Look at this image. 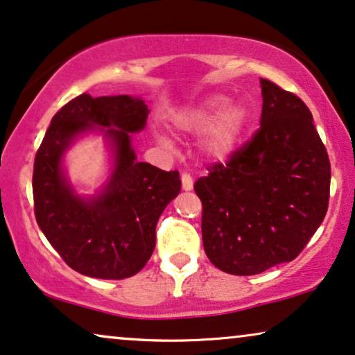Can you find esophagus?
<instances>
[{
  "instance_id": "obj_1",
  "label": "esophagus",
  "mask_w": 355,
  "mask_h": 355,
  "mask_svg": "<svg viewBox=\"0 0 355 355\" xmlns=\"http://www.w3.org/2000/svg\"><path fill=\"white\" fill-rule=\"evenodd\" d=\"M182 188L185 191L191 190V188H193V178H191V175L188 173V172H183L182 173Z\"/></svg>"
}]
</instances>
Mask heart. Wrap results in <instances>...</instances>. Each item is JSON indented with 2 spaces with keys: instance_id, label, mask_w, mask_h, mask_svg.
<instances>
[{
  "instance_id": "obj_1",
  "label": "heart",
  "mask_w": 355,
  "mask_h": 355,
  "mask_svg": "<svg viewBox=\"0 0 355 355\" xmlns=\"http://www.w3.org/2000/svg\"><path fill=\"white\" fill-rule=\"evenodd\" d=\"M178 128L187 132H206L205 154L214 160L227 159L239 144L248 124V111L232 105L223 96H214L201 105L183 111L175 119Z\"/></svg>"
}]
</instances>
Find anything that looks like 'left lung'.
<instances>
[{
    "mask_svg": "<svg viewBox=\"0 0 355 355\" xmlns=\"http://www.w3.org/2000/svg\"><path fill=\"white\" fill-rule=\"evenodd\" d=\"M260 85V128L193 187L203 205L205 252L231 275L297 259L329 205L331 164L311 111L270 80Z\"/></svg>",
    "mask_w": 355,
    "mask_h": 355,
    "instance_id": "8db88e82",
    "label": "left lung"
}]
</instances>
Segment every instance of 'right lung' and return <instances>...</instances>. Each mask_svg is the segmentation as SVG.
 I'll use <instances>...</instances> for the list:
<instances>
[{"label": "right lung", "mask_w": 355, "mask_h": 355, "mask_svg": "<svg viewBox=\"0 0 355 355\" xmlns=\"http://www.w3.org/2000/svg\"><path fill=\"white\" fill-rule=\"evenodd\" d=\"M149 116L146 103L128 95L82 93L57 111L34 160L33 195L39 227L67 266L83 275L121 280L136 275L155 248V226L180 193L177 170L137 162L131 132ZM100 128L115 147V172L100 197L82 200L60 168L77 133Z\"/></svg>", "instance_id": "1"}]
</instances>
